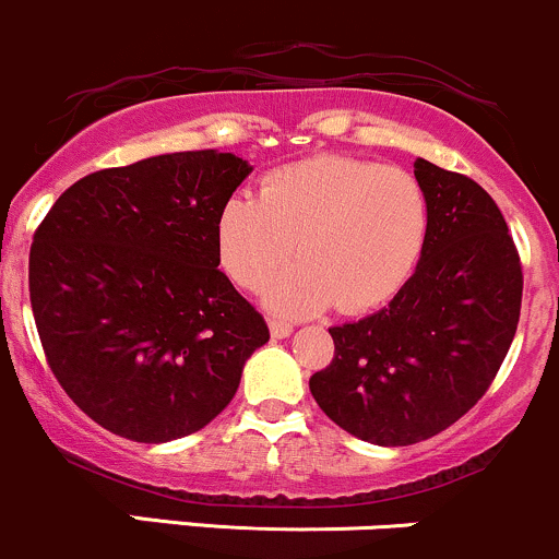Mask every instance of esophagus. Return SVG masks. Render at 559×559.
Returning a JSON list of instances; mask_svg holds the SVG:
<instances>
[{"mask_svg": "<svg viewBox=\"0 0 559 559\" xmlns=\"http://www.w3.org/2000/svg\"><path fill=\"white\" fill-rule=\"evenodd\" d=\"M269 330H272L274 338H287V335L293 333V325H290V322H285V320H272V322H269Z\"/></svg>", "mask_w": 559, "mask_h": 559, "instance_id": "obj_1", "label": "esophagus"}]
</instances>
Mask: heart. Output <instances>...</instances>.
Listing matches in <instances>:
<instances>
[{
    "mask_svg": "<svg viewBox=\"0 0 559 559\" xmlns=\"http://www.w3.org/2000/svg\"><path fill=\"white\" fill-rule=\"evenodd\" d=\"M429 234L421 183L397 167L352 157H311L277 167L261 194H234L215 226L221 266L245 290H261L296 255V269L269 290L282 314H314L338 304L368 311L411 280Z\"/></svg>",
    "mask_w": 559,
    "mask_h": 559,
    "instance_id": "b5f03b06",
    "label": "heart"
}]
</instances>
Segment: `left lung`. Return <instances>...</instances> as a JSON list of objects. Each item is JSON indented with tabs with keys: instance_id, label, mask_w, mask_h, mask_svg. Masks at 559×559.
<instances>
[{
	"instance_id": "8db88e82",
	"label": "left lung",
	"mask_w": 559,
	"mask_h": 559,
	"mask_svg": "<svg viewBox=\"0 0 559 559\" xmlns=\"http://www.w3.org/2000/svg\"><path fill=\"white\" fill-rule=\"evenodd\" d=\"M429 202L421 261L376 314L330 328L335 357L309 378L330 421L365 442L413 445L488 392L520 322L522 266L493 197L416 159Z\"/></svg>"
}]
</instances>
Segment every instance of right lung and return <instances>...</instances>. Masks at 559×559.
<instances>
[{
    "mask_svg": "<svg viewBox=\"0 0 559 559\" xmlns=\"http://www.w3.org/2000/svg\"><path fill=\"white\" fill-rule=\"evenodd\" d=\"M250 170L205 148L90 173L34 234L28 293L47 365L114 435L170 442L200 431L269 341L215 245L221 207Z\"/></svg>",
    "mask_w": 559,
    "mask_h": 559,
    "instance_id": "1",
    "label": "right lung"
}]
</instances>
